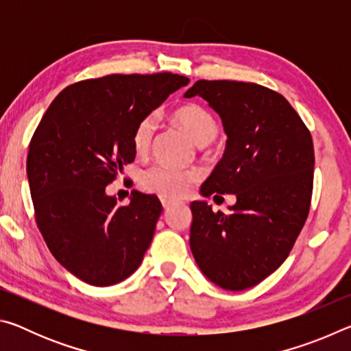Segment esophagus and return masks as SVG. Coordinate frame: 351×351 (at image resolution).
<instances>
[{
    "mask_svg": "<svg viewBox=\"0 0 351 351\" xmlns=\"http://www.w3.org/2000/svg\"><path fill=\"white\" fill-rule=\"evenodd\" d=\"M161 203H162V207H164V209H165V210H169V209H170V207H171V206H173V203H171V201H170V199H165V198H162V199H161Z\"/></svg>",
    "mask_w": 351,
    "mask_h": 351,
    "instance_id": "obj_1",
    "label": "esophagus"
}]
</instances>
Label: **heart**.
<instances>
[{"instance_id":"obj_1","label":"heart","mask_w":351,"mask_h":351,"mask_svg":"<svg viewBox=\"0 0 351 351\" xmlns=\"http://www.w3.org/2000/svg\"><path fill=\"white\" fill-rule=\"evenodd\" d=\"M173 121L189 134L198 147L209 145L218 136V122L204 106L189 102L178 106L171 112ZM156 132V121L153 116L141 119L133 132V148L138 154L150 152ZM198 180L192 170H181L170 165L159 164L142 173L141 182L147 192L156 193L165 199H181L190 192V187Z\"/></svg>"}]
</instances>
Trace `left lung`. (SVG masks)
<instances>
[{
	"instance_id": "obj_1",
	"label": "left lung",
	"mask_w": 351,
	"mask_h": 351,
	"mask_svg": "<svg viewBox=\"0 0 351 351\" xmlns=\"http://www.w3.org/2000/svg\"><path fill=\"white\" fill-rule=\"evenodd\" d=\"M195 96L218 112L228 134L221 161L201 193H234L237 203L223 213L193 201L190 249L210 282L247 289L287 260L306 221L314 173L311 133L282 94L257 83L198 80L184 94Z\"/></svg>"
}]
</instances>
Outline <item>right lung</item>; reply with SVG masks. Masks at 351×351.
Listing matches in <instances>:
<instances>
[{
    "mask_svg": "<svg viewBox=\"0 0 351 351\" xmlns=\"http://www.w3.org/2000/svg\"><path fill=\"white\" fill-rule=\"evenodd\" d=\"M187 83L171 73L82 80L41 117L26 164L35 221L51 254L80 280L110 287L139 268L162 206L138 190L119 206L105 187L134 161L138 122Z\"/></svg>",
    "mask_w": 351,
    "mask_h": 351,
    "instance_id": "obj_1",
    "label": "right lung"
}]
</instances>
